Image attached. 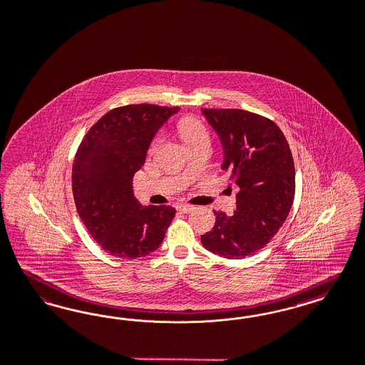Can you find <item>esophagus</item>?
<instances>
[{"label":"esophagus","instance_id":"34e87169","mask_svg":"<svg viewBox=\"0 0 365 365\" xmlns=\"http://www.w3.org/2000/svg\"><path fill=\"white\" fill-rule=\"evenodd\" d=\"M176 209L180 212V213L189 214L195 209L192 205H187V203H179L176 206Z\"/></svg>","mask_w":365,"mask_h":365}]
</instances>
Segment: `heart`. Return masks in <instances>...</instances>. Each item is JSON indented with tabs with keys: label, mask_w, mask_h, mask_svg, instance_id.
<instances>
[{
	"label": "heart",
	"mask_w": 365,
	"mask_h": 365,
	"mask_svg": "<svg viewBox=\"0 0 365 365\" xmlns=\"http://www.w3.org/2000/svg\"><path fill=\"white\" fill-rule=\"evenodd\" d=\"M178 132L180 135V138H183V141L190 145L198 140L202 138H209L207 135V130L205 125L202 124L201 121L192 115H186V117H182L178 124ZM159 144V138H155L152 140L151 145H150V152L155 151L156 145Z\"/></svg>",
	"instance_id": "b5f03b06"
}]
</instances>
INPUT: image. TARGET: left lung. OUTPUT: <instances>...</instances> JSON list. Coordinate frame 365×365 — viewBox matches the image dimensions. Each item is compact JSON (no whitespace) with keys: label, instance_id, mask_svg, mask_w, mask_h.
Here are the masks:
<instances>
[{"label":"left lung","instance_id":"8db88e82","mask_svg":"<svg viewBox=\"0 0 365 365\" xmlns=\"http://www.w3.org/2000/svg\"><path fill=\"white\" fill-rule=\"evenodd\" d=\"M224 148L222 170L240 187L236 210L214 212L215 224L202 245L225 259L262 250L289 215L295 167L289 143L269 118L241 109H202Z\"/></svg>","mask_w":365,"mask_h":365}]
</instances>
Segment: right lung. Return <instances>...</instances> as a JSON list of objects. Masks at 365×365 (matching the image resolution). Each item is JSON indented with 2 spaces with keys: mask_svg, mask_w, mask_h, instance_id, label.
Returning a JSON list of instances; mask_svg holds the SVG:
<instances>
[{
  "mask_svg": "<svg viewBox=\"0 0 365 365\" xmlns=\"http://www.w3.org/2000/svg\"><path fill=\"white\" fill-rule=\"evenodd\" d=\"M180 108L151 103L112 109L88 129L73 164L76 212L103 251L136 259L156 251L175 217L171 206H141L133 175L158 129Z\"/></svg>",
  "mask_w": 365,
  "mask_h": 365,
  "instance_id": "add662e5",
  "label": "right lung"
}]
</instances>
